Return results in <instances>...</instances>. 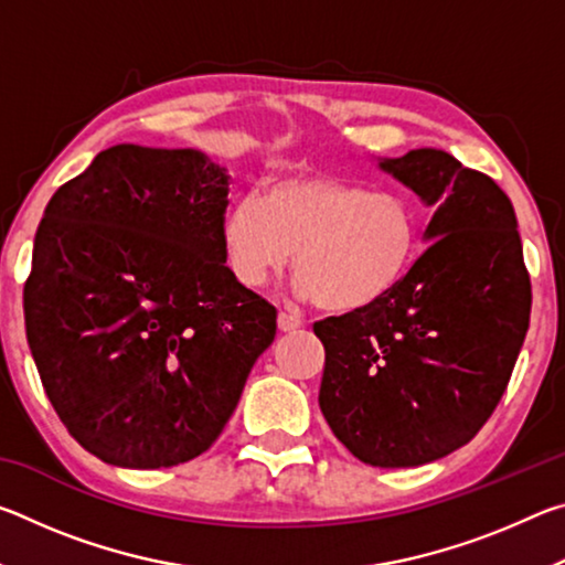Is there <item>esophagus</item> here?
I'll return each mask as SVG.
<instances>
[{"label":"esophagus","instance_id":"esophagus-1","mask_svg":"<svg viewBox=\"0 0 565 565\" xmlns=\"http://www.w3.org/2000/svg\"><path fill=\"white\" fill-rule=\"evenodd\" d=\"M276 323H279V331H296V329H301V319L299 317H294V313H286V311H281L279 313V319H276Z\"/></svg>","mask_w":565,"mask_h":565}]
</instances>
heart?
Returning <instances> with one entry per match:
<instances>
[{
	"label": "heart",
	"mask_w": 565,
	"mask_h": 565,
	"mask_svg": "<svg viewBox=\"0 0 565 565\" xmlns=\"http://www.w3.org/2000/svg\"><path fill=\"white\" fill-rule=\"evenodd\" d=\"M222 242L248 289L294 259L301 299L331 313H361L388 299L414 269L420 216L401 194H371L329 174H291L271 179L264 199H236L224 214Z\"/></svg>",
	"instance_id": "b5f03b06"
}]
</instances>
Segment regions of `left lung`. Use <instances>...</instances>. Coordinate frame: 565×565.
Listing matches in <instances>:
<instances>
[{"label":"left lung","instance_id":"obj_1","mask_svg":"<svg viewBox=\"0 0 565 565\" xmlns=\"http://www.w3.org/2000/svg\"><path fill=\"white\" fill-rule=\"evenodd\" d=\"M434 212L404 284L361 313L313 323L333 436L363 463L406 468L466 446L499 406L531 317L511 199L441 149L379 159Z\"/></svg>","mask_w":565,"mask_h":565}]
</instances>
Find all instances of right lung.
I'll return each instance as SVG.
<instances>
[{"label":"right lung","mask_w":565,"mask_h":565,"mask_svg":"<svg viewBox=\"0 0 565 565\" xmlns=\"http://www.w3.org/2000/svg\"><path fill=\"white\" fill-rule=\"evenodd\" d=\"M226 196L204 151L117 145L44 209L26 341L66 431L104 463L204 454L271 347L276 309L226 266Z\"/></svg>","instance_id":"right-lung-1"}]
</instances>
